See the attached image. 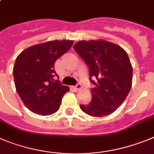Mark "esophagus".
<instances>
[{
	"label": "esophagus",
	"instance_id": "obj_1",
	"mask_svg": "<svg viewBox=\"0 0 154 154\" xmlns=\"http://www.w3.org/2000/svg\"><path fill=\"white\" fill-rule=\"evenodd\" d=\"M81 87H82V86H81V84H77V85L74 86V89L76 91H80V89H81Z\"/></svg>",
	"mask_w": 154,
	"mask_h": 154
}]
</instances>
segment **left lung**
<instances>
[{
  "label": "left lung",
  "mask_w": 154,
  "mask_h": 154,
  "mask_svg": "<svg viewBox=\"0 0 154 154\" xmlns=\"http://www.w3.org/2000/svg\"><path fill=\"white\" fill-rule=\"evenodd\" d=\"M74 49L87 63L92 100L80 109L92 117L111 114L125 100L132 85L133 67L127 52L121 47L108 41H80Z\"/></svg>",
  "instance_id": "1"
}]
</instances>
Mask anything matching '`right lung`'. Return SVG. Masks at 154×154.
Wrapping results in <instances>:
<instances>
[{
    "label": "right lung",
    "mask_w": 154,
    "mask_h": 154,
    "mask_svg": "<svg viewBox=\"0 0 154 154\" xmlns=\"http://www.w3.org/2000/svg\"><path fill=\"white\" fill-rule=\"evenodd\" d=\"M73 41H53L27 48L17 56L13 69L16 91L30 111L47 116L60 108L67 86L56 80L54 63L71 48Z\"/></svg>",
    "instance_id": "obj_1"
}]
</instances>
